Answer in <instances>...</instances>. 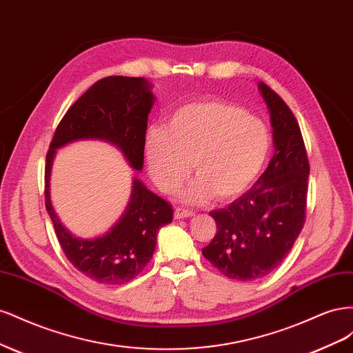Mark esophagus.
I'll return each instance as SVG.
<instances>
[{
    "mask_svg": "<svg viewBox=\"0 0 353 353\" xmlns=\"http://www.w3.org/2000/svg\"><path fill=\"white\" fill-rule=\"evenodd\" d=\"M191 216H194V212L183 209V208L175 209V219H187V218H191Z\"/></svg>",
    "mask_w": 353,
    "mask_h": 353,
    "instance_id": "1",
    "label": "esophagus"
}]
</instances>
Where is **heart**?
Masks as SVG:
<instances>
[{
  "label": "heart",
  "instance_id": "1",
  "mask_svg": "<svg viewBox=\"0 0 353 353\" xmlns=\"http://www.w3.org/2000/svg\"><path fill=\"white\" fill-rule=\"evenodd\" d=\"M270 144L256 116L225 101L199 100L176 108L165 126H148L143 150L148 174L163 193L175 191L193 166L197 178L179 199L205 205L215 194L222 200L243 194L261 174Z\"/></svg>",
  "mask_w": 353,
  "mask_h": 353
}]
</instances>
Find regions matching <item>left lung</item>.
Segmentation results:
<instances>
[{
  "label": "left lung",
  "instance_id": "left-lung-1",
  "mask_svg": "<svg viewBox=\"0 0 353 353\" xmlns=\"http://www.w3.org/2000/svg\"><path fill=\"white\" fill-rule=\"evenodd\" d=\"M258 88L270 110L274 156L248 193L209 213L218 231L201 250L223 275L240 281L262 279L283 262L306 210L309 162L301 128L279 94L263 82Z\"/></svg>",
  "mask_w": 353,
  "mask_h": 353
}]
</instances>
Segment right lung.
Here are the masks:
<instances>
[{"label":"right lung","mask_w":353,"mask_h":353,"mask_svg":"<svg viewBox=\"0 0 353 353\" xmlns=\"http://www.w3.org/2000/svg\"><path fill=\"white\" fill-rule=\"evenodd\" d=\"M153 85L144 78L109 77L85 92L63 116L46 159V208L59 243L70 263L100 284H125L150 262L159 230L172 222V206L132 176L130 201L122 216L101 236L82 239L63 225L52 208L50 178L59 148L97 140L121 150L128 165L141 172L148 113L156 101Z\"/></svg>","instance_id":"add662e5"}]
</instances>
